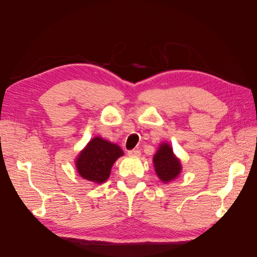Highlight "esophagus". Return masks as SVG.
I'll return each mask as SVG.
<instances>
[{
  "instance_id": "34e87169",
  "label": "esophagus",
  "mask_w": 257,
  "mask_h": 257,
  "mask_svg": "<svg viewBox=\"0 0 257 257\" xmlns=\"http://www.w3.org/2000/svg\"><path fill=\"white\" fill-rule=\"evenodd\" d=\"M127 154L131 155V157H139V155H141V150H138V149L130 150V151H127Z\"/></svg>"
}]
</instances>
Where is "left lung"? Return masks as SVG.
<instances>
[{
    "label": "left lung",
    "instance_id": "8db88e82",
    "mask_svg": "<svg viewBox=\"0 0 257 257\" xmlns=\"http://www.w3.org/2000/svg\"><path fill=\"white\" fill-rule=\"evenodd\" d=\"M154 168L163 182H169L181 172V164L173 152L172 147L162 144L153 158Z\"/></svg>",
    "mask_w": 257,
    "mask_h": 257
}]
</instances>
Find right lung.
I'll return each mask as SVG.
<instances>
[{"instance_id": "1", "label": "right lung", "mask_w": 257, "mask_h": 257, "mask_svg": "<svg viewBox=\"0 0 257 257\" xmlns=\"http://www.w3.org/2000/svg\"><path fill=\"white\" fill-rule=\"evenodd\" d=\"M123 155L119 146L100 137L93 138L76 161L79 175L89 181L103 183L110 175L115 160Z\"/></svg>"}]
</instances>
